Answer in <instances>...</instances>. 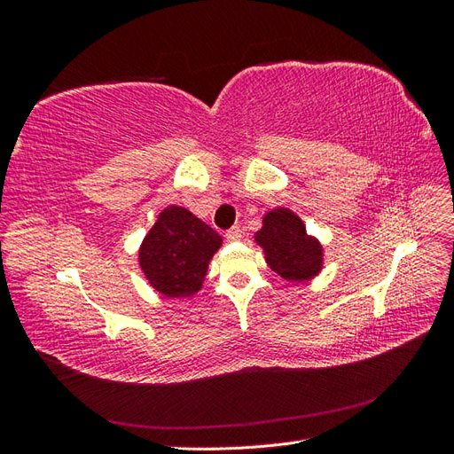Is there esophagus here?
Returning <instances> with one entry per match:
<instances>
[{"mask_svg": "<svg viewBox=\"0 0 454 454\" xmlns=\"http://www.w3.org/2000/svg\"><path fill=\"white\" fill-rule=\"evenodd\" d=\"M225 239H227L229 242H237V240L242 239V231H240L239 227H231V229L225 232Z\"/></svg>", "mask_w": 454, "mask_h": 454, "instance_id": "obj_1", "label": "esophagus"}]
</instances>
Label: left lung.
I'll list each match as a JSON object with an SVG mask.
<instances>
[{"label": "left lung", "mask_w": 454, "mask_h": 454, "mask_svg": "<svg viewBox=\"0 0 454 454\" xmlns=\"http://www.w3.org/2000/svg\"><path fill=\"white\" fill-rule=\"evenodd\" d=\"M254 240L263 248L267 265L287 282H307L324 267L322 242L290 208H274L263 215Z\"/></svg>", "instance_id": "left-lung-1"}]
</instances>
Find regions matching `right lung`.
<instances>
[{
  "instance_id": "add662e5",
  "label": "right lung",
  "mask_w": 454,
  "mask_h": 454,
  "mask_svg": "<svg viewBox=\"0 0 454 454\" xmlns=\"http://www.w3.org/2000/svg\"><path fill=\"white\" fill-rule=\"evenodd\" d=\"M223 239L182 206L170 204L140 244L144 277L164 297H193Z\"/></svg>"
}]
</instances>
